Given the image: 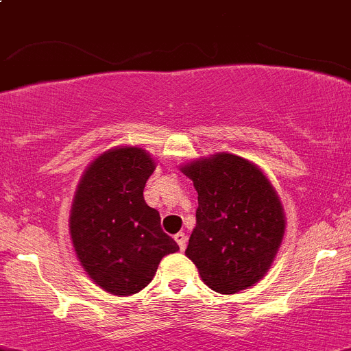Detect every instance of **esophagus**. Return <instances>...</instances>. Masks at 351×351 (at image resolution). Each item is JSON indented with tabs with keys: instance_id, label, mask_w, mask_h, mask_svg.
Returning a JSON list of instances; mask_svg holds the SVG:
<instances>
[{
	"instance_id": "obj_1",
	"label": "esophagus",
	"mask_w": 351,
	"mask_h": 351,
	"mask_svg": "<svg viewBox=\"0 0 351 351\" xmlns=\"http://www.w3.org/2000/svg\"><path fill=\"white\" fill-rule=\"evenodd\" d=\"M174 240L177 241V245H179L180 250H184V248H186V245H187V237H186V233H182V231H179V233L174 234Z\"/></svg>"
}]
</instances>
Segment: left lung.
Returning a JSON list of instances; mask_svg holds the SVG:
<instances>
[{"mask_svg": "<svg viewBox=\"0 0 351 351\" xmlns=\"http://www.w3.org/2000/svg\"><path fill=\"white\" fill-rule=\"evenodd\" d=\"M197 191L196 228L186 255L202 282L233 294L258 282L282 241L284 209L258 167L231 154L182 169Z\"/></svg>", "mask_w": 351, "mask_h": 351, "instance_id": "left-lung-1", "label": "left lung"}]
</instances>
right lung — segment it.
I'll use <instances>...</instances> for the list:
<instances>
[{
  "label": "right lung",
  "instance_id": "add662e5",
  "mask_svg": "<svg viewBox=\"0 0 351 351\" xmlns=\"http://www.w3.org/2000/svg\"><path fill=\"white\" fill-rule=\"evenodd\" d=\"M155 164L136 147L97 157L84 172L71 211L79 262L104 291L130 295L154 279L162 256L179 245L160 228V215L143 199Z\"/></svg>",
  "mask_w": 351,
  "mask_h": 351
}]
</instances>
